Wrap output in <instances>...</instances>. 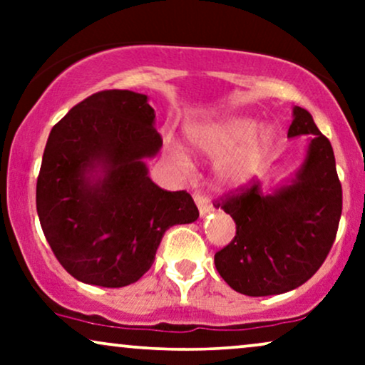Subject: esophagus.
Here are the masks:
<instances>
[{"label":"esophagus","instance_id":"1","mask_svg":"<svg viewBox=\"0 0 365 365\" xmlns=\"http://www.w3.org/2000/svg\"><path fill=\"white\" fill-rule=\"evenodd\" d=\"M194 200H195L197 207H199V215H200V217L207 216L209 212L212 211V204L209 202V199H207L206 195H202V194H199V192H195V194H194Z\"/></svg>","mask_w":365,"mask_h":365}]
</instances>
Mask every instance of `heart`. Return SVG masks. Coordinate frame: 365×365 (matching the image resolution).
Masks as SVG:
<instances>
[{
    "label": "heart",
    "instance_id": "b5f03b06",
    "mask_svg": "<svg viewBox=\"0 0 365 365\" xmlns=\"http://www.w3.org/2000/svg\"><path fill=\"white\" fill-rule=\"evenodd\" d=\"M185 133L197 153L216 158L215 180L225 188L249 182L261 170L274 139L269 125L257 127V121L240 115H226L204 123L188 125ZM170 153L180 168H188L187 154L178 145L171 144Z\"/></svg>",
    "mask_w": 365,
    "mask_h": 365
}]
</instances>
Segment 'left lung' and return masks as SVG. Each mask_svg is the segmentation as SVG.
I'll use <instances>...</instances> for the list:
<instances>
[{
  "label": "left lung",
  "instance_id": "1",
  "mask_svg": "<svg viewBox=\"0 0 365 365\" xmlns=\"http://www.w3.org/2000/svg\"><path fill=\"white\" fill-rule=\"evenodd\" d=\"M288 139L309 137L302 163L282 183L264 192L254 182L215 207L233 217L237 235L215 255L217 273L249 297L299 288L324 262L341 216V185L333 148L311 113L293 106Z\"/></svg>",
  "mask_w": 365,
  "mask_h": 365
}]
</instances>
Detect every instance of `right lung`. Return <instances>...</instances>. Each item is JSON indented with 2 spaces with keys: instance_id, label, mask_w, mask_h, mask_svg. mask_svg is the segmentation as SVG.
Returning <instances> with one entry per match:
<instances>
[{
  "instance_id": "obj_1",
  "label": "right lung",
  "mask_w": 365,
  "mask_h": 365,
  "mask_svg": "<svg viewBox=\"0 0 365 365\" xmlns=\"http://www.w3.org/2000/svg\"><path fill=\"white\" fill-rule=\"evenodd\" d=\"M149 98L96 92L54 125L37 178L36 204L46 240L78 282L104 288L135 283L153 266L163 235L194 223L185 190L149 177L163 140Z\"/></svg>"
}]
</instances>
